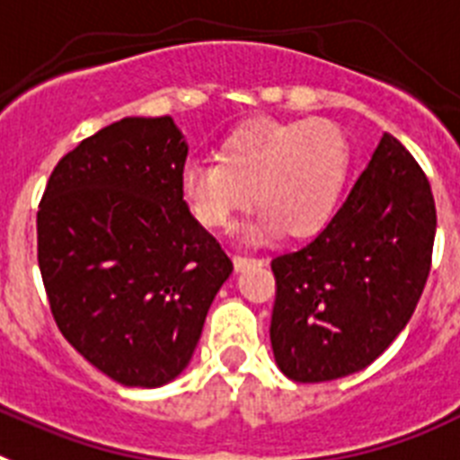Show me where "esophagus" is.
<instances>
[{"mask_svg": "<svg viewBox=\"0 0 460 460\" xmlns=\"http://www.w3.org/2000/svg\"><path fill=\"white\" fill-rule=\"evenodd\" d=\"M261 259H254V257H241V254H235L234 257V266L235 270H243V269H250V266H261Z\"/></svg>", "mask_w": 460, "mask_h": 460, "instance_id": "34e87169", "label": "esophagus"}]
</instances>
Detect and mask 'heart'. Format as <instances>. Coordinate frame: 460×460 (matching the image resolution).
Instances as JSON below:
<instances>
[{
  "instance_id": "b5f03b06",
  "label": "heart",
  "mask_w": 460,
  "mask_h": 460,
  "mask_svg": "<svg viewBox=\"0 0 460 460\" xmlns=\"http://www.w3.org/2000/svg\"><path fill=\"white\" fill-rule=\"evenodd\" d=\"M349 141L329 119H252L225 136L219 159H190L181 171V197L206 229H226L250 208L261 213L245 241L261 243L289 231L317 234L333 217L349 175Z\"/></svg>"
}]
</instances>
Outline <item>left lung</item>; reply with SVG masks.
Returning <instances> with one entry per match:
<instances>
[{
	"label": "left lung",
	"instance_id": "8db88e82",
	"mask_svg": "<svg viewBox=\"0 0 460 460\" xmlns=\"http://www.w3.org/2000/svg\"><path fill=\"white\" fill-rule=\"evenodd\" d=\"M435 201L421 166L382 134L322 234L270 261V345L294 382L358 373L407 326L430 270Z\"/></svg>",
	"mask_w": 460,
	"mask_h": 460
}]
</instances>
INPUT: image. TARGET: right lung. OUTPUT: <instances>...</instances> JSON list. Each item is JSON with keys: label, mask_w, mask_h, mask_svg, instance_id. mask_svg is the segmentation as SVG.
I'll return each mask as SVG.
<instances>
[{"label": "right lung", "mask_w": 460, "mask_h": 460, "mask_svg": "<svg viewBox=\"0 0 460 460\" xmlns=\"http://www.w3.org/2000/svg\"><path fill=\"white\" fill-rule=\"evenodd\" d=\"M187 143L169 115L125 118L64 155L37 213L39 269L59 331L125 386L190 366L234 270L181 197Z\"/></svg>", "instance_id": "right-lung-1"}]
</instances>
